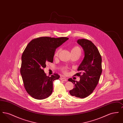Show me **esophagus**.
I'll return each instance as SVG.
<instances>
[{"instance_id":"obj_1","label":"esophagus","mask_w":123,"mask_h":123,"mask_svg":"<svg viewBox=\"0 0 123 123\" xmlns=\"http://www.w3.org/2000/svg\"><path fill=\"white\" fill-rule=\"evenodd\" d=\"M60 79L61 80V81H63L64 82H66L67 80V79H66L65 78H63V77H61L60 78Z\"/></svg>"}]
</instances>
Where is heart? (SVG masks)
<instances>
[{"label": "heart", "mask_w": 123, "mask_h": 123, "mask_svg": "<svg viewBox=\"0 0 123 123\" xmlns=\"http://www.w3.org/2000/svg\"><path fill=\"white\" fill-rule=\"evenodd\" d=\"M60 51V49H58L56 52L55 53V56H57L58 54H59V52ZM71 53H76V52H78V53H81V49L80 48V47L78 46H75L73 47L72 49H71ZM63 72L64 73H66L67 72V70L66 69H64Z\"/></svg>", "instance_id": "b5f03b06"}]
</instances>
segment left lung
<instances>
[{"instance_id": "left-lung-1", "label": "left lung", "mask_w": 123, "mask_h": 123, "mask_svg": "<svg viewBox=\"0 0 123 123\" xmlns=\"http://www.w3.org/2000/svg\"><path fill=\"white\" fill-rule=\"evenodd\" d=\"M77 42L83 48L84 57L77 69L80 72L74 75L80 76L79 82L72 78L68 79L75 84L70 94L77 98H84L92 94L99 82L102 70V59L98 49L92 41L82 39Z\"/></svg>"}]
</instances>
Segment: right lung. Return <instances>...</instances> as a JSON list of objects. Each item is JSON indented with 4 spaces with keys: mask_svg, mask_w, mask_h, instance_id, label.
<instances>
[{
    "mask_svg": "<svg viewBox=\"0 0 123 123\" xmlns=\"http://www.w3.org/2000/svg\"><path fill=\"white\" fill-rule=\"evenodd\" d=\"M67 37H41L28 44L22 56L20 73L27 93L35 99H44L53 92V82L59 79L57 73L47 76L43 70L47 62L53 63L56 49Z\"/></svg>",
    "mask_w": 123,
    "mask_h": 123,
    "instance_id": "right-lung-1",
    "label": "right lung"
}]
</instances>
